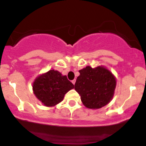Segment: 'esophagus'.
I'll use <instances>...</instances> for the list:
<instances>
[{"label": "esophagus", "mask_w": 146, "mask_h": 146, "mask_svg": "<svg viewBox=\"0 0 146 146\" xmlns=\"http://www.w3.org/2000/svg\"><path fill=\"white\" fill-rule=\"evenodd\" d=\"M75 82H76V80H75V79H74V80H72V83H73V84H75Z\"/></svg>", "instance_id": "obj_1"}]
</instances>
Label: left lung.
<instances>
[{
  "label": "left lung",
  "instance_id": "left-lung-1",
  "mask_svg": "<svg viewBox=\"0 0 146 146\" xmlns=\"http://www.w3.org/2000/svg\"><path fill=\"white\" fill-rule=\"evenodd\" d=\"M75 89L86 108L98 109L108 104L114 96L116 78L104 66H90L80 70Z\"/></svg>",
  "mask_w": 146,
  "mask_h": 146
}]
</instances>
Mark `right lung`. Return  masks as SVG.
Wrapping results in <instances>:
<instances>
[{
	"label": "right lung",
	"mask_w": 146,
	"mask_h": 146,
	"mask_svg": "<svg viewBox=\"0 0 146 146\" xmlns=\"http://www.w3.org/2000/svg\"><path fill=\"white\" fill-rule=\"evenodd\" d=\"M35 96L45 106L52 107L63 100L64 95L74 85L66 75L52 69L38 75L33 83Z\"/></svg>",
	"instance_id": "right-lung-1"
}]
</instances>
